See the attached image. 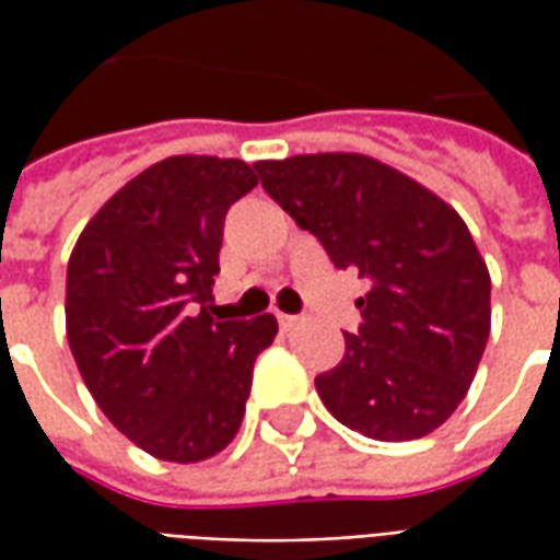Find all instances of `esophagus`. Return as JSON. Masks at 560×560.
I'll list each match as a JSON object with an SVG mask.
<instances>
[{
	"instance_id": "1",
	"label": "esophagus",
	"mask_w": 560,
	"mask_h": 560,
	"mask_svg": "<svg viewBox=\"0 0 560 560\" xmlns=\"http://www.w3.org/2000/svg\"><path fill=\"white\" fill-rule=\"evenodd\" d=\"M276 317H279V327L281 329H293V327H296V324H300V317H296V315H281V312H279V315H276Z\"/></svg>"
}]
</instances>
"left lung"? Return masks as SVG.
I'll list each match as a JSON object with an SVG mask.
<instances>
[{"label": "left lung", "instance_id": "obj_1", "mask_svg": "<svg viewBox=\"0 0 560 560\" xmlns=\"http://www.w3.org/2000/svg\"><path fill=\"white\" fill-rule=\"evenodd\" d=\"M260 185L369 291L345 357L315 377L327 411L375 441H413L450 420L489 339V269L453 207L357 152L257 161Z\"/></svg>", "mask_w": 560, "mask_h": 560}]
</instances>
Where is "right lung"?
Listing matches in <instances>:
<instances>
[{"label": "right lung", "instance_id": "obj_1", "mask_svg": "<svg viewBox=\"0 0 560 560\" xmlns=\"http://www.w3.org/2000/svg\"><path fill=\"white\" fill-rule=\"evenodd\" d=\"M255 185L240 159L159 161L95 212L68 260L66 329L83 384L161 462L231 444L257 353L279 332L272 315H209L224 215Z\"/></svg>", "mask_w": 560, "mask_h": 560}]
</instances>
